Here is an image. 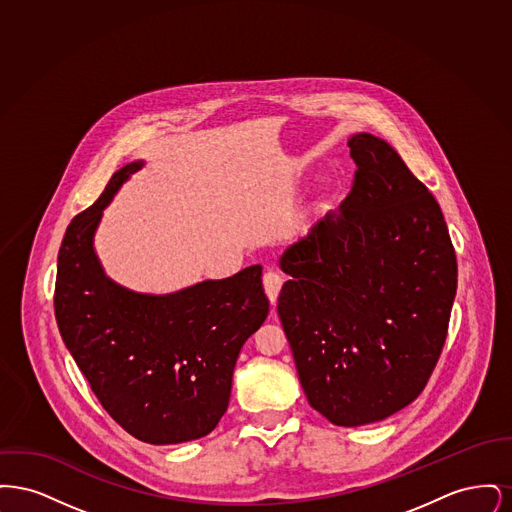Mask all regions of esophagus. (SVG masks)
<instances>
[{"label":"esophagus","mask_w":512,"mask_h":512,"mask_svg":"<svg viewBox=\"0 0 512 512\" xmlns=\"http://www.w3.org/2000/svg\"><path fill=\"white\" fill-rule=\"evenodd\" d=\"M282 284H284V280H282V276H280L278 272H274V270H268V272H265V276H263V286H265L268 301H270L272 305L278 301V295H280V290H282Z\"/></svg>","instance_id":"34e87169"}]
</instances>
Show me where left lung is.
Returning <instances> with one entry per match:
<instances>
[{"label":"left lung","mask_w":512,"mask_h":512,"mask_svg":"<svg viewBox=\"0 0 512 512\" xmlns=\"http://www.w3.org/2000/svg\"><path fill=\"white\" fill-rule=\"evenodd\" d=\"M357 165L340 211L290 245L278 315L313 409L336 426L401 411L447 338L457 255L436 197L393 147L349 138Z\"/></svg>","instance_id":"8db88e82"}]
</instances>
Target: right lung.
Masks as SVG:
<instances>
[{"mask_svg":"<svg viewBox=\"0 0 512 512\" xmlns=\"http://www.w3.org/2000/svg\"><path fill=\"white\" fill-rule=\"evenodd\" d=\"M142 161L115 172L78 213L57 257L55 318L103 409L153 445L203 438L228 409L245 340L268 315L259 265L169 295L134 293L109 280L94 251L103 209Z\"/></svg>","mask_w":512,"mask_h":512,"instance_id":"add662e5","label":"right lung"}]
</instances>
